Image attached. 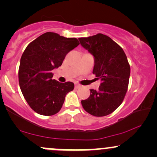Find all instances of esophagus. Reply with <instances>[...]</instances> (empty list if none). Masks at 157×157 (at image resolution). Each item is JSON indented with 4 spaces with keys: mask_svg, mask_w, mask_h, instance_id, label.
Wrapping results in <instances>:
<instances>
[{
    "mask_svg": "<svg viewBox=\"0 0 157 157\" xmlns=\"http://www.w3.org/2000/svg\"><path fill=\"white\" fill-rule=\"evenodd\" d=\"M80 84H77V83L75 84V88H76V89H78V88H80Z\"/></svg>",
    "mask_w": 157,
    "mask_h": 157,
    "instance_id": "esophagus-1",
    "label": "esophagus"
}]
</instances>
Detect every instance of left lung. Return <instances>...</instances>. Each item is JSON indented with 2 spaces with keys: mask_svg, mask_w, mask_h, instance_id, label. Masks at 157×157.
<instances>
[{
  "mask_svg": "<svg viewBox=\"0 0 157 157\" xmlns=\"http://www.w3.org/2000/svg\"><path fill=\"white\" fill-rule=\"evenodd\" d=\"M82 47L94 57L93 74L101 80L99 89L82 100L86 112L94 117L107 116L121 105L128 87L131 68L120 46L109 36L97 34L79 38Z\"/></svg>",
  "mask_w": 157,
  "mask_h": 157,
  "instance_id": "8db88e82",
  "label": "left lung"
}]
</instances>
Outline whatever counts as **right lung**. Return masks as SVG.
<instances>
[{"label": "right lung", "instance_id": "add662e5", "mask_svg": "<svg viewBox=\"0 0 157 157\" xmlns=\"http://www.w3.org/2000/svg\"><path fill=\"white\" fill-rule=\"evenodd\" d=\"M79 44L75 37L46 32L24 50L18 70L19 85L27 103L36 113L52 116L60 111L66 95L75 85L53 80L52 71L60 66L66 55Z\"/></svg>", "mask_w": 157, "mask_h": 157}]
</instances>
